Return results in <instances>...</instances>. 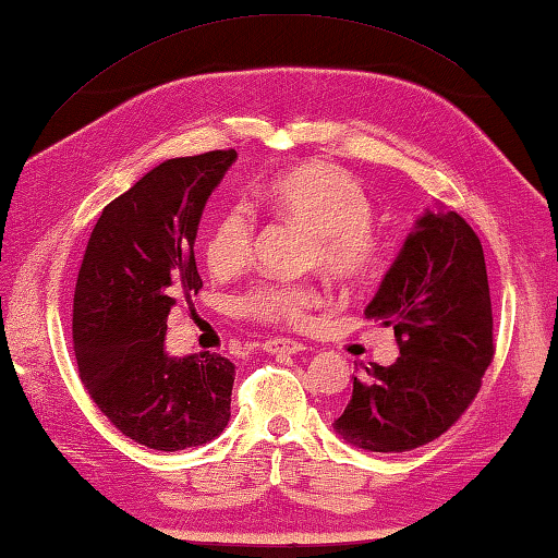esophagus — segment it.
<instances>
[{"instance_id":"esophagus-1","label":"esophagus","mask_w":558,"mask_h":558,"mask_svg":"<svg viewBox=\"0 0 558 558\" xmlns=\"http://www.w3.org/2000/svg\"><path fill=\"white\" fill-rule=\"evenodd\" d=\"M264 350L270 354H294L304 350V342L294 338H268L264 342Z\"/></svg>"}]
</instances>
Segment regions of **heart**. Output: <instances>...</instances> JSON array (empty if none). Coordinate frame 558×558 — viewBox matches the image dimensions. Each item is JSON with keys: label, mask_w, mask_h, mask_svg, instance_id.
Here are the masks:
<instances>
[{"label": "heart", "mask_w": 558, "mask_h": 558, "mask_svg": "<svg viewBox=\"0 0 558 558\" xmlns=\"http://www.w3.org/2000/svg\"><path fill=\"white\" fill-rule=\"evenodd\" d=\"M278 218L306 230L302 266L322 268L336 282H360L384 264L386 246L374 228V206L357 177L338 165L306 162L280 172L264 186ZM256 218L248 206H230L213 222L204 246L218 276L240 272L254 254ZM322 302L312 280H258L234 298V312L258 324L302 326Z\"/></svg>", "instance_id": "heart-1"}]
</instances>
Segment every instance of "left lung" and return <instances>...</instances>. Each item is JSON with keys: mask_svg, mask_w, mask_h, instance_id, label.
I'll return each mask as SVG.
<instances>
[{"mask_svg": "<svg viewBox=\"0 0 558 558\" xmlns=\"http://www.w3.org/2000/svg\"><path fill=\"white\" fill-rule=\"evenodd\" d=\"M364 314L396 330L400 357L354 376L333 426L357 448L405 453L460 420L494 362L489 280L475 230L456 210H426Z\"/></svg>", "mask_w": 558, "mask_h": 558, "instance_id": "8db88e82", "label": "left lung"}]
</instances>
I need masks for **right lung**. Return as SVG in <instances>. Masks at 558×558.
Returning <instances> with one entry per match:
<instances>
[{"mask_svg":"<svg viewBox=\"0 0 558 558\" xmlns=\"http://www.w3.org/2000/svg\"><path fill=\"white\" fill-rule=\"evenodd\" d=\"M236 153L172 158L105 206L83 254L71 338L81 384L126 438L184 450L230 422L234 364L218 352L168 357L172 306L204 282L194 240L201 213Z\"/></svg>","mask_w":558,"mask_h":558,"instance_id":"1","label":"right lung"}]
</instances>
